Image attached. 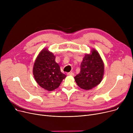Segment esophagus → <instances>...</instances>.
<instances>
[{
  "instance_id": "1",
  "label": "esophagus",
  "mask_w": 133,
  "mask_h": 133,
  "mask_svg": "<svg viewBox=\"0 0 133 133\" xmlns=\"http://www.w3.org/2000/svg\"><path fill=\"white\" fill-rule=\"evenodd\" d=\"M67 75H71V76H74V74L73 72H69V73H67Z\"/></svg>"
}]
</instances>
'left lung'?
Returning a JSON list of instances; mask_svg holds the SVG:
<instances>
[{"label":"left lung","instance_id":"1","mask_svg":"<svg viewBox=\"0 0 133 133\" xmlns=\"http://www.w3.org/2000/svg\"><path fill=\"white\" fill-rule=\"evenodd\" d=\"M80 72L75 77L78 86L89 90L98 85L102 81L104 73V64L100 55L92 50L90 54H86L80 65Z\"/></svg>","mask_w":133,"mask_h":133}]
</instances>
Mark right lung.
<instances>
[{
  "instance_id": "obj_1",
  "label": "right lung",
  "mask_w": 133,
  "mask_h": 133,
  "mask_svg": "<svg viewBox=\"0 0 133 133\" xmlns=\"http://www.w3.org/2000/svg\"><path fill=\"white\" fill-rule=\"evenodd\" d=\"M55 57L47 49L42 50L34 62L33 73L38 85L52 91L57 88L66 76L61 72L59 65L55 61Z\"/></svg>"
}]
</instances>
